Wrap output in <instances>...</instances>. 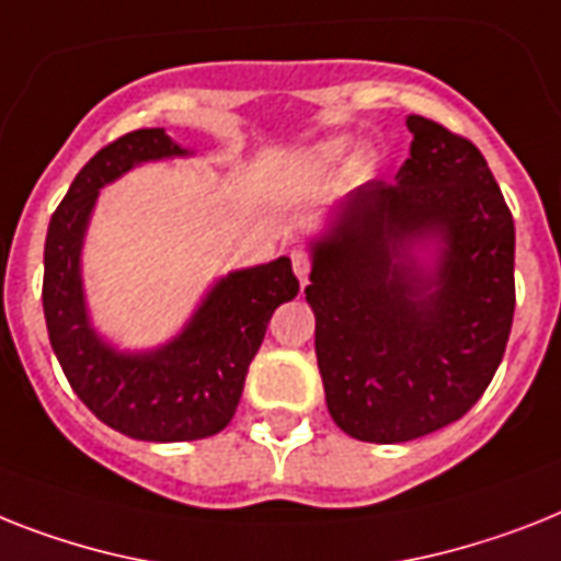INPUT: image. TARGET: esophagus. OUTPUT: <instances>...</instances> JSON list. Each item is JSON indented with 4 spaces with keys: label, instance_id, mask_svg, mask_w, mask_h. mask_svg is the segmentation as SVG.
<instances>
[{
    "label": "esophagus",
    "instance_id": "esophagus-1",
    "mask_svg": "<svg viewBox=\"0 0 561 561\" xmlns=\"http://www.w3.org/2000/svg\"><path fill=\"white\" fill-rule=\"evenodd\" d=\"M290 259H294V273L305 285V282H308V276H311V256H308L305 250H294V253H290Z\"/></svg>",
    "mask_w": 561,
    "mask_h": 561
}]
</instances>
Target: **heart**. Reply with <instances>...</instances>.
I'll use <instances>...</instances> for the list:
<instances>
[{"label": "heart", "mask_w": 561, "mask_h": 561, "mask_svg": "<svg viewBox=\"0 0 561 561\" xmlns=\"http://www.w3.org/2000/svg\"><path fill=\"white\" fill-rule=\"evenodd\" d=\"M343 152V147H340V144H336V147H331V154H340Z\"/></svg>", "instance_id": "b5f03b06"}]
</instances>
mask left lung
<instances>
[{
    "instance_id": "obj_1",
    "label": "left lung",
    "mask_w": 561,
    "mask_h": 561,
    "mask_svg": "<svg viewBox=\"0 0 561 561\" xmlns=\"http://www.w3.org/2000/svg\"><path fill=\"white\" fill-rule=\"evenodd\" d=\"M407 126L398 181L340 204L305 288L328 412L368 444L423 438L470 412L516 311V227L484 154L430 117ZM417 238L445 241L432 274L408 256Z\"/></svg>"
}]
</instances>
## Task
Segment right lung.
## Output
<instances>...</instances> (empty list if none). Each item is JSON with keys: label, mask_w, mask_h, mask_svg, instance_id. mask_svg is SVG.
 I'll list each match as a JSON object with an SVG mask.
<instances>
[{"label": "right lung", "mask_w": 561, "mask_h": 561, "mask_svg": "<svg viewBox=\"0 0 561 561\" xmlns=\"http://www.w3.org/2000/svg\"><path fill=\"white\" fill-rule=\"evenodd\" d=\"M184 152L163 129L112 140L77 172L45 236L43 311L54 354L77 398L106 426L138 440H198L225 430L273 311L299 294L290 259L282 256L218 282L193 322L158 352L121 354L91 331L80 248L100 186L135 163Z\"/></svg>", "instance_id": "right-lung-1"}]
</instances>
